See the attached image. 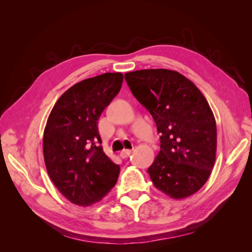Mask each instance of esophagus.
I'll return each instance as SVG.
<instances>
[{
  "label": "esophagus",
  "instance_id": "obj_1",
  "mask_svg": "<svg viewBox=\"0 0 252 252\" xmlns=\"http://www.w3.org/2000/svg\"><path fill=\"white\" fill-rule=\"evenodd\" d=\"M131 155V150L130 149H125V150H122L121 152H120V157L121 158H127Z\"/></svg>",
  "mask_w": 252,
  "mask_h": 252
}]
</instances>
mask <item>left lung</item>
Wrapping results in <instances>:
<instances>
[{"mask_svg":"<svg viewBox=\"0 0 252 252\" xmlns=\"http://www.w3.org/2000/svg\"><path fill=\"white\" fill-rule=\"evenodd\" d=\"M125 78L161 133L160 152L148 169L153 185L173 199L190 197L207 182L216 161L217 126L208 101L177 71L139 70Z\"/></svg>","mask_w":252,"mask_h":252,"instance_id":"left-lung-1","label":"left lung"}]
</instances>
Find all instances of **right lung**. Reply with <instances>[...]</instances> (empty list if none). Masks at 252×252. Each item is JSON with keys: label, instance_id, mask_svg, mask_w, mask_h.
<instances>
[{"label": "right lung", "instance_id": "add662e5", "mask_svg": "<svg viewBox=\"0 0 252 252\" xmlns=\"http://www.w3.org/2000/svg\"><path fill=\"white\" fill-rule=\"evenodd\" d=\"M122 82L120 72L81 81L60 96L46 122V170L60 192L78 206L99 202L117 183L120 167L100 146L97 120Z\"/></svg>", "mask_w": 252, "mask_h": 252}]
</instances>
